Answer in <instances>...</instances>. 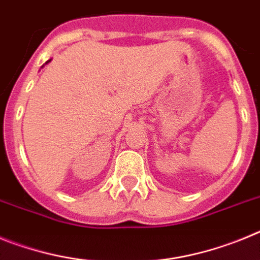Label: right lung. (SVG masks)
<instances>
[{
  "instance_id": "add662e5",
  "label": "right lung",
  "mask_w": 260,
  "mask_h": 260,
  "mask_svg": "<svg viewBox=\"0 0 260 260\" xmlns=\"http://www.w3.org/2000/svg\"><path fill=\"white\" fill-rule=\"evenodd\" d=\"M48 62H49V61H48Z\"/></svg>"
}]
</instances>
